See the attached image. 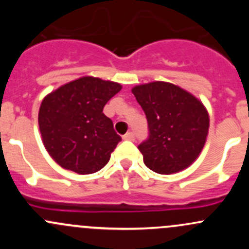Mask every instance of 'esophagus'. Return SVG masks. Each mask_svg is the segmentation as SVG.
Listing matches in <instances>:
<instances>
[{"label": "esophagus", "mask_w": 249, "mask_h": 249, "mask_svg": "<svg viewBox=\"0 0 249 249\" xmlns=\"http://www.w3.org/2000/svg\"><path fill=\"white\" fill-rule=\"evenodd\" d=\"M123 139L125 141H135V135L132 134V132H127V134H125L124 136H123Z\"/></svg>", "instance_id": "esophagus-1"}]
</instances>
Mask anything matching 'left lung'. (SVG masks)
Segmentation results:
<instances>
[{"label":"left lung","mask_w":249,"mask_h":249,"mask_svg":"<svg viewBox=\"0 0 249 249\" xmlns=\"http://www.w3.org/2000/svg\"><path fill=\"white\" fill-rule=\"evenodd\" d=\"M131 91L149 129L148 140L139 145L145 166L160 175L189 167L207 140L210 115L202 102L178 85L159 80Z\"/></svg>","instance_id":"1"}]
</instances>
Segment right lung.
<instances>
[{"label": "right lung", "mask_w": 249, "mask_h": 249, "mask_svg": "<svg viewBox=\"0 0 249 249\" xmlns=\"http://www.w3.org/2000/svg\"><path fill=\"white\" fill-rule=\"evenodd\" d=\"M120 90L119 83L85 76L44 97L38 112L39 131L47 152L62 169L90 175L109 161L122 139L102 110Z\"/></svg>", "instance_id": "1"}]
</instances>
